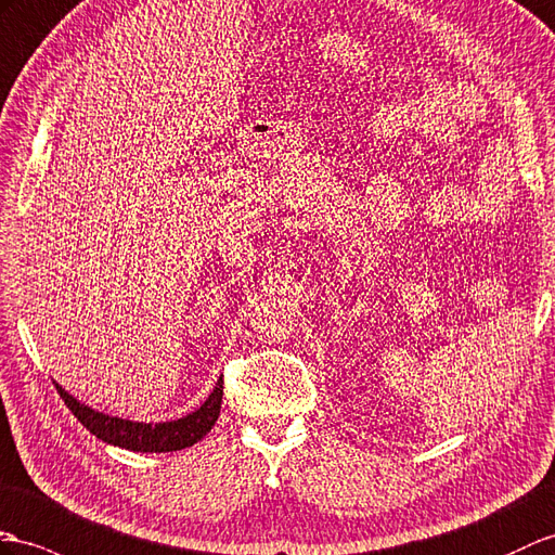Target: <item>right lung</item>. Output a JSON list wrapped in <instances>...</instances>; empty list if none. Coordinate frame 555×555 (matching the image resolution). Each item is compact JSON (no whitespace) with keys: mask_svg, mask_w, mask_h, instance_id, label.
<instances>
[{"mask_svg":"<svg viewBox=\"0 0 555 555\" xmlns=\"http://www.w3.org/2000/svg\"><path fill=\"white\" fill-rule=\"evenodd\" d=\"M56 390L65 400L67 410H70L77 422L87 426L89 434L101 438L103 442L117 444V448L133 450V452H176L193 448L197 440L205 438L211 426L216 424L221 412L223 400V379H219L211 396L199 404V408L183 418L165 424H143V422H129V418L107 416L103 412H96L87 408L79 400H75L65 388L56 384Z\"/></svg>","mask_w":555,"mask_h":555,"instance_id":"add662e5","label":"right lung"}]
</instances>
